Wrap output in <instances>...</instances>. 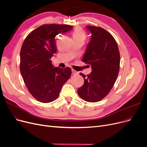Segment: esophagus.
<instances>
[{"label": "esophagus", "instance_id": "obj_1", "mask_svg": "<svg viewBox=\"0 0 147 147\" xmlns=\"http://www.w3.org/2000/svg\"><path fill=\"white\" fill-rule=\"evenodd\" d=\"M72 73L74 74H78L79 73L77 71H76L74 69H72Z\"/></svg>", "mask_w": 147, "mask_h": 147}]
</instances>
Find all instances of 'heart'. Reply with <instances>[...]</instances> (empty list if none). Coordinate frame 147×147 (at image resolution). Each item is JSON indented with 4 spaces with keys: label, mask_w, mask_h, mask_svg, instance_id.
<instances>
[{
    "label": "heart",
    "mask_w": 147,
    "mask_h": 147,
    "mask_svg": "<svg viewBox=\"0 0 147 147\" xmlns=\"http://www.w3.org/2000/svg\"><path fill=\"white\" fill-rule=\"evenodd\" d=\"M86 33L83 29L78 27L74 30L73 32V39H82L84 40L86 39Z\"/></svg>",
    "instance_id": "b5f03b06"
}]
</instances>
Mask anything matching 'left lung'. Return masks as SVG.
Masks as SVG:
<instances>
[{"mask_svg": "<svg viewBox=\"0 0 147 147\" xmlns=\"http://www.w3.org/2000/svg\"><path fill=\"white\" fill-rule=\"evenodd\" d=\"M86 28L91 32V39L82 61L91 65L92 71L86 76L80 73L84 84L78 93L86 102H97L107 96L115 85L120 68V53L109 32L99 26Z\"/></svg>", "mask_w": 147, "mask_h": 147, "instance_id": "1", "label": "left lung"}]
</instances>
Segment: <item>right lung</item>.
Listing matches in <instances>:
<instances>
[{"label":"right lung","instance_id":"1","mask_svg":"<svg viewBox=\"0 0 147 147\" xmlns=\"http://www.w3.org/2000/svg\"><path fill=\"white\" fill-rule=\"evenodd\" d=\"M72 28L69 25H42L32 31L22 45L20 73L30 94L40 102L56 100L71 76L69 67H54L50 59L57 52L56 35Z\"/></svg>","mask_w":147,"mask_h":147}]
</instances>
